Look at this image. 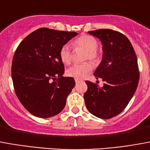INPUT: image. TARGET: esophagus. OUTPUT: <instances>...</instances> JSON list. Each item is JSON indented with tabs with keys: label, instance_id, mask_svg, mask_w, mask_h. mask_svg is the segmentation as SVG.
Masks as SVG:
<instances>
[{
	"label": "esophagus",
	"instance_id": "esophagus-1",
	"mask_svg": "<svg viewBox=\"0 0 150 150\" xmlns=\"http://www.w3.org/2000/svg\"><path fill=\"white\" fill-rule=\"evenodd\" d=\"M75 83H79V82H80V79H75Z\"/></svg>",
	"mask_w": 150,
	"mask_h": 150
}]
</instances>
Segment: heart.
Wrapping results in <instances>:
<instances>
[{
  "mask_svg": "<svg viewBox=\"0 0 150 150\" xmlns=\"http://www.w3.org/2000/svg\"><path fill=\"white\" fill-rule=\"evenodd\" d=\"M73 46L75 47H81L86 51L84 59L96 62L98 59V53L97 52L98 41L97 40L89 35H81L73 42ZM59 58L62 63L68 65L71 61V52L69 45L64 44L59 51ZM93 69L92 64L89 62L81 64H74L66 71V74L69 77L75 79H84L89 75Z\"/></svg>",
  "mask_w": 150,
  "mask_h": 150,
  "instance_id": "heart-1",
  "label": "heart"
}]
</instances>
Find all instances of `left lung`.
<instances>
[{"instance_id":"8db88e82","label":"left lung","mask_w":150,"mask_h":150,"mask_svg":"<svg viewBox=\"0 0 150 150\" xmlns=\"http://www.w3.org/2000/svg\"><path fill=\"white\" fill-rule=\"evenodd\" d=\"M88 33L103 44V59L94 75L104 84L99 87L86 81L85 104L93 115L109 119L126 108L136 91L139 81L137 59L130 41L119 32L98 29Z\"/></svg>"}]
</instances>
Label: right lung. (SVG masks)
Masks as SVG:
<instances>
[{"mask_svg": "<svg viewBox=\"0 0 150 150\" xmlns=\"http://www.w3.org/2000/svg\"><path fill=\"white\" fill-rule=\"evenodd\" d=\"M77 35L41 28L27 35L16 48L12 63L13 86L20 102L34 116L53 117L65 107L75 82L63 76L59 51Z\"/></svg>", "mask_w": 150, "mask_h": 150, "instance_id": "add662e5", "label": "right lung"}]
</instances>
